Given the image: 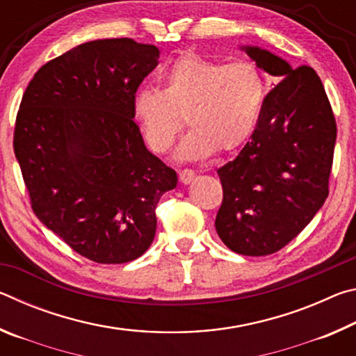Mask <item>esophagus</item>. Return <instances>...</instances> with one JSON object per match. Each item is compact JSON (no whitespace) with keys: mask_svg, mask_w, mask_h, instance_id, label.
Returning a JSON list of instances; mask_svg holds the SVG:
<instances>
[{"mask_svg":"<svg viewBox=\"0 0 356 356\" xmlns=\"http://www.w3.org/2000/svg\"><path fill=\"white\" fill-rule=\"evenodd\" d=\"M179 179H180V182H182V184L188 185L190 182H193V180H195V171L182 170V171L179 172Z\"/></svg>","mask_w":356,"mask_h":356,"instance_id":"obj_1","label":"esophagus"}]
</instances>
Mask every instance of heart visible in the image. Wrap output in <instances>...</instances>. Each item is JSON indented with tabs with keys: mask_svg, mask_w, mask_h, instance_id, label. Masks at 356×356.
Returning a JSON list of instances; mask_svg holds the SVG:
<instances>
[{
	"mask_svg": "<svg viewBox=\"0 0 356 356\" xmlns=\"http://www.w3.org/2000/svg\"><path fill=\"white\" fill-rule=\"evenodd\" d=\"M163 91L141 88L134 95V113L146 141L163 154L184 129V159H202L238 147L251 135L265 97L261 69L251 61L225 64L185 53L163 76Z\"/></svg>",
	"mask_w": 356,
	"mask_h": 356,
	"instance_id": "obj_1",
	"label": "heart"
}]
</instances>
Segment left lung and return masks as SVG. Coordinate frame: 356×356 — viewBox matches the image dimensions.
Listing matches in <instances>:
<instances>
[{"label": "left lung", "instance_id": "obj_1", "mask_svg": "<svg viewBox=\"0 0 356 356\" xmlns=\"http://www.w3.org/2000/svg\"><path fill=\"white\" fill-rule=\"evenodd\" d=\"M243 50L280 83L265 95L251 140L218 170L215 227L234 252L267 256L297 237L327 200L337 129L314 69H292L257 47Z\"/></svg>", "mask_w": 356, "mask_h": 356}]
</instances>
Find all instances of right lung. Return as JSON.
<instances>
[{
  "instance_id": "1",
  "label": "right lung",
  "mask_w": 356,
  "mask_h": 356,
  "mask_svg": "<svg viewBox=\"0 0 356 356\" xmlns=\"http://www.w3.org/2000/svg\"><path fill=\"white\" fill-rule=\"evenodd\" d=\"M159 58L129 38L86 42L35 72L17 113L14 152L33 212L97 264L140 257L156 204L177 185L134 120V95Z\"/></svg>"
}]
</instances>
